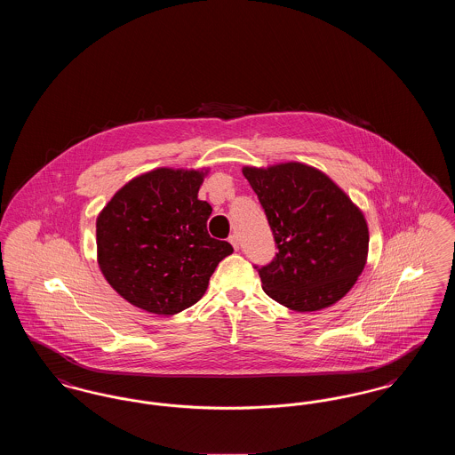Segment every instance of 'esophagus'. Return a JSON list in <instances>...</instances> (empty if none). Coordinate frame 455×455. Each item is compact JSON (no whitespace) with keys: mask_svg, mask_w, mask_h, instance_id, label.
<instances>
[{"mask_svg":"<svg viewBox=\"0 0 455 455\" xmlns=\"http://www.w3.org/2000/svg\"><path fill=\"white\" fill-rule=\"evenodd\" d=\"M228 242L232 243V247L235 249V251H238L240 249V242H238V237L234 234V235H230V238H228Z\"/></svg>","mask_w":455,"mask_h":455,"instance_id":"34e87169","label":"esophagus"}]
</instances>
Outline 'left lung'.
<instances>
[{
	"label": "left lung",
	"instance_id": "8db88e82",
	"mask_svg": "<svg viewBox=\"0 0 455 455\" xmlns=\"http://www.w3.org/2000/svg\"><path fill=\"white\" fill-rule=\"evenodd\" d=\"M278 243L276 258L259 269L262 290L295 312L339 302L368 258L363 212L327 175L302 162L242 167Z\"/></svg>",
	"mask_w": 455,
	"mask_h": 455
}]
</instances>
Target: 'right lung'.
I'll return each mask as SVG.
<instances>
[{
  "label": "right lung",
  "mask_w": 455,
  "mask_h": 455,
  "mask_svg": "<svg viewBox=\"0 0 455 455\" xmlns=\"http://www.w3.org/2000/svg\"><path fill=\"white\" fill-rule=\"evenodd\" d=\"M210 169L158 167L126 182L97 217V262L131 305L173 315L206 291L218 262L234 252L210 237L212 206L197 199Z\"/></svg>",
  "instance_id": "obj_1"
}]
</instances>
